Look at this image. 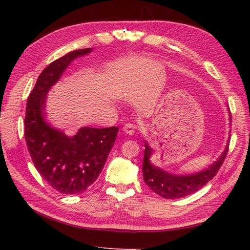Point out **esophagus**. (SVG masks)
I'll use <instances>...</instances> for the list:
<instances>
[{
  "instance_id": "obj_1",
  "label": "esophagus",
  "mask_w": 250,
  "mask_h": 250,
  "mask_svg": "<svg viewBox=\"0 0 250 250\" xmlns=\"http://www.w3.org/2000/svg\"><path fill=\"white\" fill-rule=\"evenodd\" d=\"M123 131L128 135H133L135 132V127L133 124H126L123 128Z\"/></svg>"
}]
</instances>
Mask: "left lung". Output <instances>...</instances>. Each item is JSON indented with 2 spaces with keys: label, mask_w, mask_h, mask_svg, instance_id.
I'll return each mask as SVG.
<instances>
[{
  "label": "left lung",
  "mask_w": 250,
  "mask_h": 250,
  "mask_svg": "<svg viewBox=\"0 0 250 250\" xmlns=\"http://www.w3.org/2000/svg\"><path fill=\"white\" fill-rule=\"evenodd\" d=\"M230 117L229 112V121L231 119ZM229 143V140L228 141L221 155L208 167L191 174H175L166 171L150 162V157L153 154V149L149 146V144L145 140L144 141L145 150H144V162L142 168L144 181L151 190L166 199L183 198L188 195H192L199 191L210 179L214 178L218 170L222 166L226 153H228Z\"/></svg>",
  "instance_id": "left-lung-1"
}]
</instances>
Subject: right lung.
<instances>
[{
	"mask_svg": "<svg viewBox=\"0 0 250 250\" xmlns=\"http://www.w3.org/2000/svg\"><path fill=\"white\" fill-rule=\"evenodd\" d=\"M92 48L67 53L50 63L37 79L27 101L25 140L36 170L62 194H80L101 173L116 142L118 127H81L74 135L52 126L43 116L49 90L62 78L75 59L89 54Z\"/></svg>",
	"mask_w": 250,
	"mask_h": 250,
	"instance_id": "obj_1",
	"label": "right lung"
}]
</instances>
